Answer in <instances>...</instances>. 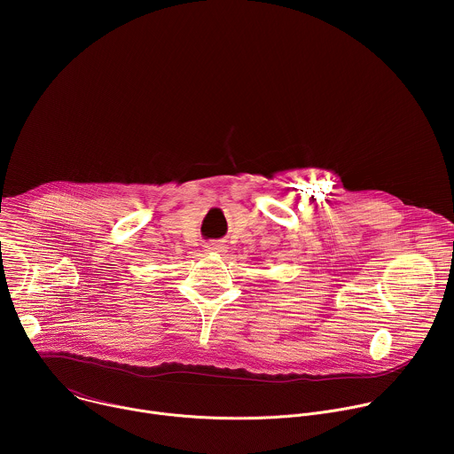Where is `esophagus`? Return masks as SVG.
I'll return each mask as SVG.
<instances>
[{
    "label": "esophagus",
    "instance_id": "obj_1",
    "mask_svg": "<svg viewBox=\"0 0 454 454\" xmlns=\"http://www.w3.org/2000/svg\"><path fill=\"white\" fill-rule=\"evenodd\" d=\"M208 249L210 251H224V246L219 242H212V244H208Z\"/></svg>",
    "mask_w": 454,
    "mask_h": 454
}]
</instances>
